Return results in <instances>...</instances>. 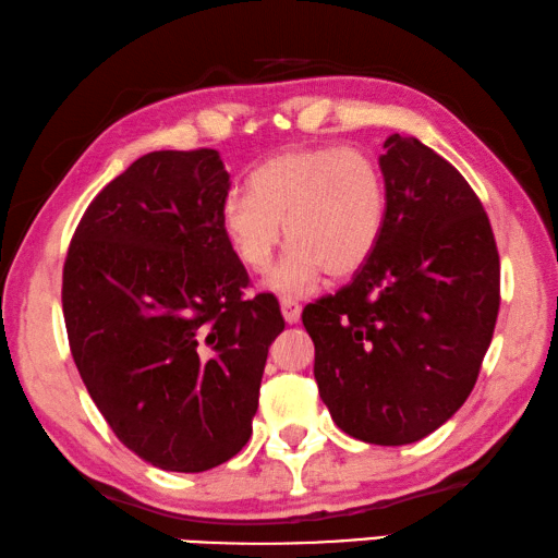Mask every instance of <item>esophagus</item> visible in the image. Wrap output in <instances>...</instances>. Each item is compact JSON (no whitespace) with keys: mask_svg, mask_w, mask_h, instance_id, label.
<instances>
[{"mask_svg":"<svg viewBox=\"0 0 558 558\" xmlns=\"http://www.w3.org/2000/svg\"><path fill=\"white\" fill-rule=\"evenodd\" d=\"M281 314H284V320L287 324H299L301 318V304L294 299H281Z\"/></svg>","mask_w":558,"mask_h":558,"instance_id":"obj_1","label":"esophagus"}]
</instances>
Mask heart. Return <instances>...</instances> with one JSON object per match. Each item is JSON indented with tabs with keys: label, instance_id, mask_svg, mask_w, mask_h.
Returning a JSON list of instances; mask_svg holds the SVG:
<instances>
[{
	"label": "heart",
	"instance_id": "obj_1",
	"mask_svg": "<svg viewBox=\"0 0 558 558\" xmlns=\"http://www.w3.org/2000/svg\"><path fill=\"white\" fill-rule=\"evenodd\" d=\"M387 189L367 154L338 146H296L274 154L250 175V193L220 205V230L244 269L271 264L281 225L291 242L267 287L301 296L328 277H353L383 238Z\"/></svg>",
	"mask_w": 558,
	"mask_h": 558
}]
</instances>
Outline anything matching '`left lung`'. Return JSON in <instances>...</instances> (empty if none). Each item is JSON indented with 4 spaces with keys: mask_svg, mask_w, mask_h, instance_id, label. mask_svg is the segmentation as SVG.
Masks as SVG:
<instances>
[{
    "mask_svg": "<svg viewBox=\"0 0 558 558\" xmlns=\"http://www.w3.org/2000/svg\"><path fill=\"white\" fill-rule=\"evenodd\" d=\"M385 149L383 238L348 287L301 318L338 428L404 446L473 392L500 311V257L481 198L444 156L402 134Z\"/></svg>",
    "mask_w": 558,
    "mask_h": 558,
    "instance_id": "obj_1",
    "label": "left lung"
}]
</instances>
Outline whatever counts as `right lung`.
<instances>
[{
	"label": "right lung",
	"mask_w": 558,
	"mask_h": 558,
	"mask_svg": "<svg viewBox=\"0 0 558 558\" xmlns=\"http://www.w3.org/2000/svg\"><path fill=\"white\" fill-rule=\"evenodd\" d=\"M230 173L215 149L151 151L87 205L63 267L77 373L114 436L146 463L203 473L250 441L271 340V294L220 230Z\"/></svg>",
	"instance_id": "add662e5"
}]
</instances>
